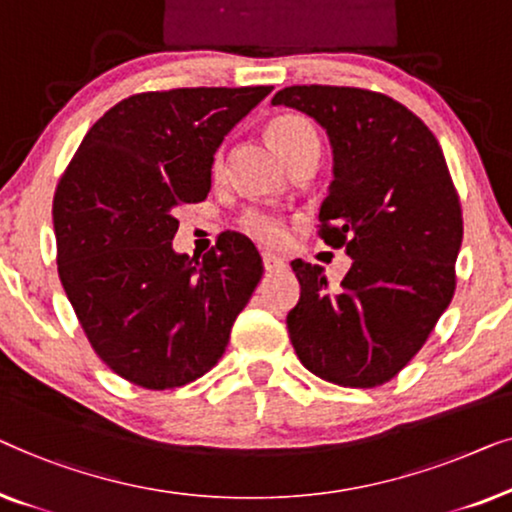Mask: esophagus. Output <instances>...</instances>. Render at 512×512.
I'll return each mask as SVG.
<instances>
[{
    "mask_svg": "<svg viewBox=\"0 0 512 512\" xmlns=\"http://www.w3.org/2000/svg\"><path fill=\"white\" fill-rule=\"evenodd\" d=\"M262 262H264V269L269 271V273H271V271L283 269V266H285L283 259L276 257V255H269V253H264V255H262Z\"/></svg>",
    "mask_w": 512,
    "mask_h": 512,
    "instance_id": "34e87169",
    "label": "esophagus"
}]
</instances>
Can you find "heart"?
<instances>
[{"label": "heart", "mask_w": 512, "mask_h": 512, "mask_svg": "<svg viewBox=\"0 0 512 512\" xmlns=\"http://www.w3.org/2000/svg\"><path fill=\"white\" fill-rule=\"evenodd\" d=\"M269 136L273 141V146L283 157L285 162H290L294 155L304 153V150H318V134L311 122H308L304 115H278L276 120L271 122L269 127ZM227 167V155L225 148H220L213 157L211 171L215 178H220L225 174ZM243 232H248L255 241L264 243V246H280L285 241V222L278 215L266 213V211H248L241 220Z\"/></svg>", "instance_id": "1"}]
</instances>
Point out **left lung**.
Listing matches in <instances>:
<instances>
[{"label":"left lung","mask_w":512,"mask_h":512,"mask_svg":"<svg viewBox=\"0 0 512 512\" xmlns=\"http://www.w3.org/2000/svg\"><path fill=\"white\" fill-rule=\"evenodd\" d=\"M273 106L311 115L334 153L320 236L352 257L331 290L318 264L294 259L299 304L287 313L294 352L341 387L397 376L436 327L452 294L464 222L436 136L380 92L292 85Z\"/></svg>","instance_id":"1"}]
</instances>
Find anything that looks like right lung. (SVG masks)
<instances>
[{"label": "right lung", "instance_id": "right-lung-1", "mask_svg": "<svg viewBox=\"0 0 512 512\" xmlns=\"http://www.w3.org/2000/svg\"><path fill=\"white\" fill-rule=\"evenodd\" d=\"M255 88L141 92L106 111L53 199L57 273L99 359L129 383L174 390L211 371L264 266L225 232L178 255L176 208L204 201L215 150L269 95Z\"/></svg>", "mask_w": 512, "mask_h": 512}]
</instances>
